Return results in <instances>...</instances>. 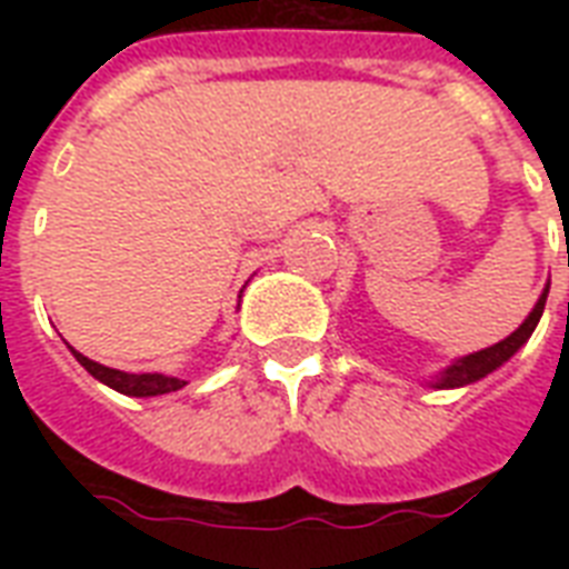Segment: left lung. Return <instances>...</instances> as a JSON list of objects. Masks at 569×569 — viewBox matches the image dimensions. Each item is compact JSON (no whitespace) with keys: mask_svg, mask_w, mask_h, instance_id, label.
Returning <instances> with one entry per match:
<instances>
[{"mask_svg":"<svg viewBox=\"0 0 569 569\" xmlns=\"http://www.w3.org/2000/svg\"><path fill=\"white\" fill-rule=\"evenodd\" d=\"M547 295H549V283L543 286V292H540L538 303L531 307V312L526 316V321H522L520 328L513 330L511 337H505L502 342H496V346L490 348H481V351H472V355L467 357H458L455 363H449L442 372L433 375L431 380H425V387L431 389H460V387H469V383H476V380L487 378L490 372H496L499 366H505L508 360H511L517 351H520L526 342H529V337L535 333V328H538L540 316H543V307H547Z\"/></svg>","mask_w":569,"mask_h":569,"instance_id":"1","label":"left lung"}]
</instances>
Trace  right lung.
Here are the masks:
<instances>
[{
	"instance_id": "1",
	"label": "right lung",
	"mask_w": 569,
	"mask_h": 569,
	"mask_svg": "<svg viewBox=\"0 0 569 569\" xmlns=\"http://www.w3.org/2000/svg\"><path fill=\"white\" fill-rule=\"evenodd\" d=\"M70 351H73L76 360H79V363H82L93 378L100 380V383H106V387L118 389V392H123V396L153 398V396H164V392H177V389H182L186 383H189V380L173 378V375H162V372H144V375L120 372V369H109V366L93 363V360H88L84 355H79L76 348H70Z\"/></svg>"
}]
</instances>
